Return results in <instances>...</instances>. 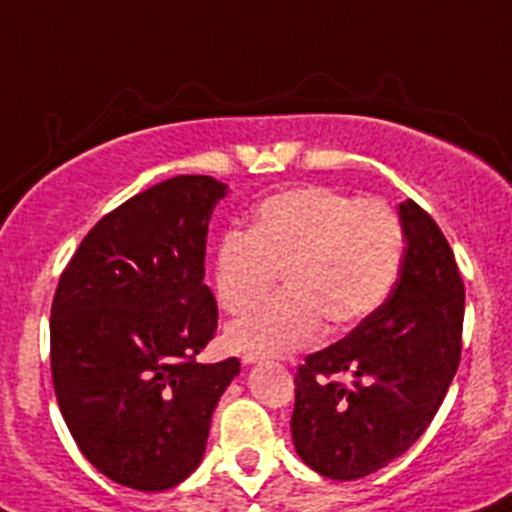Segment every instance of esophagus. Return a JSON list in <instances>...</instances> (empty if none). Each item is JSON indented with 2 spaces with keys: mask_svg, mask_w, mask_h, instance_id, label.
Instances as JSON below:
<instances>
[{
  "mask_svg": "<svg viewBox=\"0 0 512 512\" xmlns=\"http://www.w3.org/2000/svg\"><path fill=\"white\" fill-rule=\"evenodd\" d=\"M257 359H260V354H242V362H245V365H252Z\"/></svg>",
  "mask_w": 512,
  "mask_h": 512,
  "instance_id": "esophagus-1",
  "label": "esophagus"
}]
</instances>
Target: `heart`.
I'll use <instances>...</instances> for the list:
<instances>
[{
	"instance_id": "1",
	"label": "heart",
	"mask_w": 512,
	"mask_h": 512,
	"mask_svg": "<svg viewBox=\"0 0 512 512\" xmlns=\"http://www.w3.org/2000/svg\"><path fill=\"white\" fill-rule=\"evenodd\" d=\"M405 232L398 211L329 186L275 193L250 232L229 229L216 245V298L229 313L260 303L285 270L288 290L227 329L242 354H285L324 329H349L385 303L400 278Z\"/></svg>"
}]
</instances>
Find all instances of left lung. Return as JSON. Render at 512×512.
I'll use <instances>...</instances> for the list:
<instances>
[{
  "label": "left lung",
  "mask_w": 512,
  "mask_h": 512,
  "mask_svg": "<svg viewBox=\"0 0 512 512\" xmlns=\"http://www.w3.org/2000/svg\"><path fill=\"white\" fill-rule=\"evenodd\" d=\"M400 222L408 245L390 296L342 342L308 354L293 380V446L329 480L367 477L416 444L462 357L454 252L416 201L400 204Z\"/></svg>",
  "instance_id": "obj_1"
}]
</instances>
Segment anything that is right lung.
I'll use <instances>...</instances> for the list:
<instances>
[{"label":"right lung","mask_w":512,"mask_h":512,"mask_svg":"<svg viewBox=\"0 0 512 512\" xmlns=\"http://www.w3.org/2000/svg\"><path fill=\"white\" fill-rule=\"evenodd\" d=\"M227 186L211 176L155 183L101 216L63 270L50 308V372L81 454L142 492L201 464L211 413L239 359L201 365L214 339L204 283L209 219Z\"/></svg>","instance_id":"add662e5"}]
</instances>
